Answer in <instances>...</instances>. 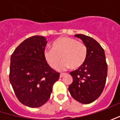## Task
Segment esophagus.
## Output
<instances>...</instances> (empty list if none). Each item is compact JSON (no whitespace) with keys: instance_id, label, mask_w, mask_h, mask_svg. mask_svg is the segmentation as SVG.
<instances>
[{"instance_id":"34e87169","label":"esophagus","mask_w":120,"mask_h":120,"mask_svg":"<svg viewBox=\"0 0 120 120\" xmlns=\"http://www.w3.org/2000/svg\"><path fill=\"white\" fill-rule=\"evenodd\" d=\"M65 73H60V77H63V75H65Z\"/></svg>"}]
</instances>
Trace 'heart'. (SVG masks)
Here are the masks:
<instances>
[{
	"label": "heart",
	"mask_w": 120,
	"mask_h": 120,
	"mask_svg": "<svg viewBox=\"0 0 120 120\" xmlns=\"http://www.w3.org/2000/svg\"><path fill=\"white\" fill-rule=\"evenodd\" d=\"M87 57V48L83 42L71 37H63L55 41L51 49H46L44 51V58L49 67L60 70H65L71 67L76 69L81 67L85 62Z\"/></svg>",
	"instance_id": "b5f03b06"
}]
</instances>
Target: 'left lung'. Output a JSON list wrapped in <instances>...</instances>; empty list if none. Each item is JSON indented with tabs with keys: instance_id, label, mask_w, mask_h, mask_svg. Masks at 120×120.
<instances>
[{
	"instance_id": "obj_1",
	"label": "left lung",
	"mask_w": 120,
	"mask_h": 120,
	"mask_svg": "<svg viewBox=\"0 0 120 120\" xmlns=\"http://www.w3.org/2000/svg\"><path fill=\"white\" fill-rule=\"evenodd\" d=\"M87 48V57L84 64L70 73L73 82L69 86L70 94L81 104L92 103L101 94L108 75V65L104 49L93 38L77 34Z\"/></svg>"
}]
</instances>
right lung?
<instances>
[{"mask_svg": "<svg viewBox=\"0 0 120 120\" xmlns=\"http://www.w3.org/2000/svg\"><path fill=\"white\" fill-rule=\"evenodd\" d=\"M47 41L33 36L22 42L11 57L9 81L21 104L39 108L49 99L59 73L49 67L44 58Z\"/></svg>", "mask_w": 120, "mask_h": 120, "instance_id": "add662e5", "label": "right lung"}]
</instances>
